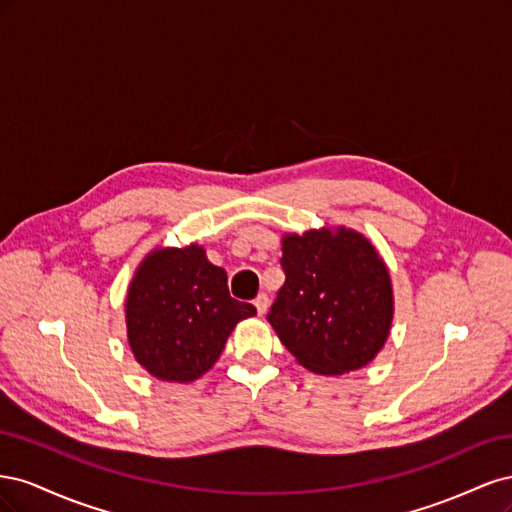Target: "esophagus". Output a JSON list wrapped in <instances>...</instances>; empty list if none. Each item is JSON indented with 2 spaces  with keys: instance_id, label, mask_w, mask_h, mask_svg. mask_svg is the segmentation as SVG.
<instances>
[{
  "instance_id": "esophagus-1",
  "label": "esophagus",
  "mask_w": 512,
  "mask_h": 512,
  "mask_svg": "<svg viewBox=\"0 0 512 512\" xmlns=\"http://www.w3.org/2000/svg\"><path fill=\"white\" fill-rule=\"evenodd\" d=\"M254 307H256V312H258V316H262L267 312V307H269V297L265 292H260L258 297L254 299Z\"/></svg>"
}]
</instances>
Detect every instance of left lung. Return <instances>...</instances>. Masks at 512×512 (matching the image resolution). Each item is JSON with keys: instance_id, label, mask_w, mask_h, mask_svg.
<instances>
[{"instance_id": "1", "label": "left lung", "mask_w": 512, "mask_h": 512, "mask_svg": "<svg viewBox=\"0 0 512 512\" xmlns=\"http://www.w3.org/2000/svg\"><path fill=\"white\" fill-rule=\"evenodd\" d=\"M286 282L267 320L305 369L339 376L382 350L393 322L384 260L361 232L307 230L282 239Z\"/></svg>"}]
</instances>
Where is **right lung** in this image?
Masks as SVG:
<instances>
[{
    "label": "right lung",
    "instance_id": "obj_1",
    "mask_svg": "<svg viewBox=\"0 0 512 512\" xmlns=\"http://www.w3.org/2000/svg\"><path fill=\"white\" fill-rule=\"evenodd\" d=\"M254 314L252 303L230 297L226 271L203 247H164L141 262L128 288V342L151 376L192 382L220 359L237 322Z\"/></svg>",
    "mask_w": 512,
    "mask_h": 512
}]
</instances>
